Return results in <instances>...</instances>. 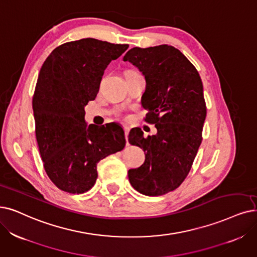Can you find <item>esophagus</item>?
<instances>
[{"label":"esophagus","mask_w":257,"mask_h":257,"mask_svg":"<svg viewBox=\"0 0 257 257\" xmlns=\"http://www.w3.org/2000/svg\"><path fill=\"white\" fill-rule=\"evenodd\" d=\"M124 132H125V139H126V143L128 145V133H130V127H128V126H124Z\"/></svg>","instance_id":"esophagus-1"}]
</instances>
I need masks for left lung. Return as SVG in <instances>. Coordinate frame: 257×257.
<instances>
[{
  "label": "left lung",
  "mask_w": 257,
  "mask_h": 257,
  "mask_svg": "<svg viewBox=\"0 0 257 257\" xmlns=\"http://www.w3.org/2000/svg\"><path fill=\"white\" fill-rule=\"evenodd\" d=\"M146 79L141 105L145 120L157 134L143 137L132 128L131 145L146 153V161L128 170L130 182L147 196H160L177 189L186 179L201 143L207 116L203 86L198 71L180 50L171 45L134 47L123 57Z\"/></svg>",
  "instance_id": "left-lung-1"
}]
</instances>
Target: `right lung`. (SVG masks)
Wrapping results in <instances>:
<instances>
[{
  "mask_svg": "<svg viewBox=\"0 0 257 257\" xmlns=\"http://www.w3.org/2000/svg\"><path fill=\"white\" fill-rule=\"evenodd\" d=\"M127 48L81 39L55 48L41 67L33 99L36 137L44 169L60 190L87 192L97 180V163L125 147L121 125H87L84 107L95 100L107 65Z\"/></svg>",
  "mask_w": 257,
  "mask_h": 257,
  "instance_id": "1",
  "label": "right lung"
}]
</instances>
